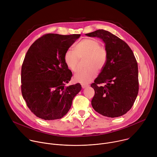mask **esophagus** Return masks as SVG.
<instances>
[{"instance_id":"esophagus-1","label":"esophagus","mask_w":157,"mask_h":157,"mask_svg":"<svg viewBox=\"0 0 157 157\" xmlns=\"http://www.w3.org/2000/svg\"><path fill=\"white\" fill-rule=\"evenodd\" d=\"M81 86H82V89H84V88H86V87L89 86V85H88V84H81Z\"/></svg>"}]
</instances>
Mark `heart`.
I'll list each match as a JSON object with an SVG mask.
<instances>
[{
    "label": "heart",
    "mask_w": 157,
    "mask_h": 157,
    "mask_svg": "<svg viewBox=\"0 0 157 157\" xmlns=\"http://www.w3.org/2000/svg\"><path fill=\"white\" fill-rule=\"evenodd\" d=\"M84 57L86 68L78 71L74 76L75 81L82 84L93 81L97 75V71H101L104 68L107 60V51L98 40L86 38L76 44L75 51L68 49L64 52V61L71 71L76 72L79 59Z\"/></svg>",
    "instance_id": "obj_1"
}]
</instances>
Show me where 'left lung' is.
Instances as JSON below:
<instances>
[{
  "label": "left lung",
  "instance_id": "8db88e82",
  "mask_svg": "<svg viewBox=\"0 0 157 157\" xmlns=\"http://www.w3.org/2000/svg\"><path fill=\"white\" fill-rule=\"evenodd\" d=\"M86 35L102 39L107 51L104 68L91 85L95 91L92 106L104 116H122L132 108L139 92L136 57L124 41L108 31L98 30ZM101 83L105 85H98Z\"/></svg>",
  "mask_w": 157,
  "mask_h": 157
}]
</instances>
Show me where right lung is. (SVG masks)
Returning <instances> with one entry per match:
<instances>
[{
  "label": "right lung",
  "instance_id": "1",
  "mask_svg": "<svg viewBox=\"0 0 157 157\" xmlns=\"http://www.w3.org/2000/svg\"><path fill=\"white\" fill-rule=\"evenodd\" d=\"M80 34L48 33L29 48L21 70V90L28 107L44 120L62 118L81 90L79 83L65 87L73 76L64 61V52Z\"/></svg>",
  "mask_w": 157,
  "mask_h": 157
}]
</instances>
